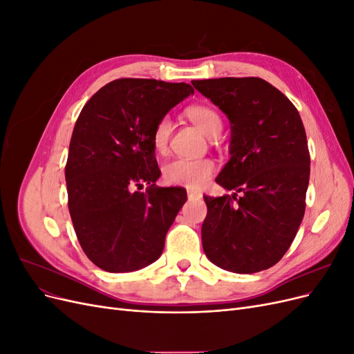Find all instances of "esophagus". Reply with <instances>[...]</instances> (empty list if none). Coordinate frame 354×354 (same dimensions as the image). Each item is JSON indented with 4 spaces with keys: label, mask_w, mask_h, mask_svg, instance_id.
<instances>
[{
    "label": "esophagus",
    "mask_w": 354,
    "mask_h": 354,
    "mask_svg": "<svg viewBox=\"0 0 354 354\" xmlns=\"http://www.w3.org/2000/svg\"><path fill=\"white\" fill-rule=\"evenodd\" d=\"M202 195L199 194V192H196V190H187V198L189 199H199Z\"/></svg>",
    "instance_id": "1"
}]
</instances>
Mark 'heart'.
<instances>
[{
    "instance_id": "1",
    "label": "heart",
    "mask_w": 354,
    "mask_h": 354,
    "mask_svg": "<svg viewBox=\"0 0 354 354\" xmlns=\"http://www.w3.org/2000/svg\"><path fill=\"white\" fill-rule=\"evenodd\" d=\"M189 120L194 122L199 130L209 138H217L223 130V121L221 116L217 111H214L209 106H190L186 111ZM171 130H173V124L168 116L160 118L158 121L152 142L155 151L159 153H164L168 147ZM214 173V162L208 158L201 159H185L177 158L169 160L164 165L162 174L164 180L169 185H178L186 187H201L208 181V178Z\"/></svg>"
}]
</instances>
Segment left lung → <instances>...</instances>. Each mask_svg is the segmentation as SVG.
<instances>
[{"instance_id": "obj_1", "label": "left lung", "mask_w": 354, "mask_h": 354, "mask_svg": "<svg viewBox=\"0 0 354 354\" xmlns=\"http://www.w3.org/2000/svg\"><path fill=\"white\" fill-rule=\"evenodd\" d=\"M192 84L229 118L230 159L216 181L236 190L232 196H203V252L233 273L270 269L304 217L310 155L301 118L285 94L261 78Z\"/></svg>"}]
</instances>
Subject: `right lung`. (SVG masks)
I'll return each instance as SVG.
<instances>
[{"mask_svg": "<svg viewBox=\"0 0 354 354\" xmlns=\"http://www.w3.org/2000/svg\"><path fill=\"white\" fill-rule=\"evenodd\" d=\"M195 90L185 82L122 78L106 84L75 124L65 169L68 205L85 255L104 272L155 263L187 201L183 187H158L153 130ZM146 192H138L142 183Z\"/></svg>", "mask_w": 354, "mask_h": 354, "instance_id": "add662e5", "label": "right lung"}]
</instances>
